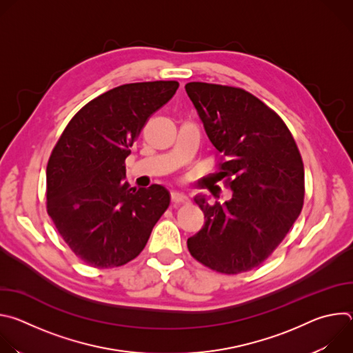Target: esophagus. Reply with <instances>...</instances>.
Instances as JSON below:
<instances>
[{
  "mask_svg": "<svg viewBox=\"0 0 353 353\" xmlns=\"http://www.w3.org/2000/svg\"><path fill=\"white\" fill-rule=\"evenodd\" d=\"M172 199L174 204H183V203H188V196L183 192H179V191H172Z\"/></svg>",
  "mask_w": 353,
  "mask_h": 353,
  "instance_id": "1",
  "label": "esophagus"
}]
</instances>
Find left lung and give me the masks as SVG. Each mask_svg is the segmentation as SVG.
Returning <instances> with one entry per match:
<instances>
[{
	"mask_svg": "<svg viewBox=\"0 0 353 353\" xmlns=\"http://www.w3.org/2000/svg\"><path fill=\"white\" fill-rule=\"evenodd\" d=\"M185 92L225 158L218 180L226 179L233 192L223 204L194 196L205 223L188 237V250L214 271H250L272 254L300 215L305 195L300 152L281 117L251 93L205 82H188Z\"/></svg>",
	"mask_w": 353,
	"mask_h": 353,
	"instance_id": "left-lung-1",
	"label": "left lung"
}]
</instances>
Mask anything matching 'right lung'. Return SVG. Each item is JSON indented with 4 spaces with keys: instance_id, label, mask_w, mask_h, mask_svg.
I'll return each instance as SVG.
<instances>
[{
    "instance_id": "right-lung-1",
    "label": "right lung",
    "mask_w": 353,
    "mask_h": 353,
    "mask_svg": "<svg viewBox=\"0 0 353 353\" xmlns=\"http://www.w3.org/2000/svg\"><path fill=\"white\" fill-rule=\"evenodd\" d=\"M176 81L127 83L85 105L68 123L46 170L47 212L74 253L94 268L134 260L170 204L159 184L124 181V162L146 120Z\"/></svg>"
}]
</instances>
